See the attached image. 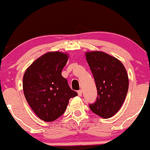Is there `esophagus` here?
I'll use <instances>...</instances> for the list:
<instances>
[{
  "mask_svg": "<svg viewBox=\"0 0 150 150\" xmlns=\"http://www.w3.org/2000/svg\"><path fill=\"white\" fill-rule=\"evenodd\" d=\"M78 92V95H79V96H80V97H81V95H82V91H81V89H80V90H79L78 92Z\"/></svg>",
  "mask_w": 150,
  "mask_h": 150,
  "instance_id": "1",
  "label": "esophagus"
}]
</instances>
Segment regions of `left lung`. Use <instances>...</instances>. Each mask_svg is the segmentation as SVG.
Returning a JSON list of instances; mask_svg holds the SVG:
<instances>
[{"label": "left lung", "instance_id": "1", "mask_svg": "<svg viewBox=\"0 0 150 150\" xmlns=\"http://www.w3.org/2000/svg\"><path fill=\"white\" fill-rule=\"evenodd\" d=\"M86 58L93 74L98 98L89 104L93 112L103 118L115 115L123 105L129 89V78L122 63L100 51L88 52Z\"/></svg>", "mask_w": 150, "mask_h": 150}]
</instances>
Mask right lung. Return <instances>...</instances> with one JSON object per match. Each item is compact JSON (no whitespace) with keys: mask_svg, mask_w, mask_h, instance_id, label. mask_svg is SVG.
I'll list each match as a JSON object with an SVG mask.
<instances>
[{"mask_svg":"<svg viewBox=\"0 0 150 150\" xmlns=\"http://www.w3.org/2000/svg\"><path fill=\"white\" fill-rule=\"evenodd\" d=\"M67 61V54L47 52L32 63L24 73V96L32 110L44 121H53L61 116L69 99L78 95L61 75Z\"/></svg>","mask_w":150,"mask_h":150,"instance_id":"right-lung-1","label":"right lung"}]
</instances>
